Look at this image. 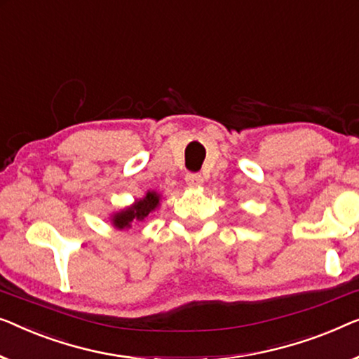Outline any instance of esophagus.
<instances>
[{
  "label": "esophagus",
  "mask_w": 359,
  "mask_h": 359,
  "mask_svg": "<svg viewBox=\"0 0 359 359\" xmlns=\"http://www.w3.org/2000/svg\"><path fill=\"white\" fill-rule=\"evenodd\" d=\"M204 183V178H202L201 173H188L186 175V184L191 186V188H197Z\"/></svg>",
  "instance_id": "obj_1"
}]
</instances>
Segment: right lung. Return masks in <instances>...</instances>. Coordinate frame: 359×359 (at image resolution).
<instances>
[{
  "instance_id": "obj_1",
  "label": "right lung",
  "mask_w": 359,
  "mask_h": 359,
  "mask_svg": "<svg viewBox=\"0 0 359 359\" xmlns=\"http://www.w3.org/2000/svg\"><path fill=\"white\" fill-rule=\"evenodd\" d=\"M158 205V196L157 192H147V196L144 197L142 201H137V204H134L129 209L119 212L115 217H113V223L115 226L123 230V228L131 226V222H142L145 217H147L150 212H152L155 207Z\"/></svg>"
}]
</instances>
